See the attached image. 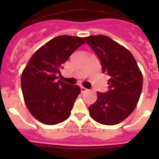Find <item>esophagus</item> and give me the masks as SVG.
<instances>
[{"instance_id":"34e87169","label":"esophagus","mask_w":159,"mask_h":159,"mask_svg":"<svg viewBox=\"0 0 159 159\" xmlns=\"http://www.w3.org/2000/svg\"><path fill=\"white\" fill-rule=\"evenodd\" d=\"M87 91V89L86 88V87H81V92H82V93H84V92H86Z\"/></svg>"}]
</instances>
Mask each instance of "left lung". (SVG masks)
<instances>
[{"instance_id":"left-lung-1","label":"left lung","mask_w":159,"mask_h":159,"mask_svg":"<svg viewBox=\"0 0 159 159\" xmlns=\"http://www.w3.org/2000/svg\"><path fill=\"white\" fill-rule=\"evenodd\" d=\"M99 58L102 72L110 77L109 91L97 92V100L88 107L95 120L106 125L120 123L130 115L140 97L143 76L134 57L124 46L107 36L85 37Z\"/></svg>"}]
</instances>
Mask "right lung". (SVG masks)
<instances>
[{"mask_svg": "<svg viewBox=\"0 0 159 159\" xmlns=\"http://www.w3.org/2000/svg\"><path fill=\"white\" fill-rule=\"evenodd\" d=\"M84 43L83 38L57 36L29 60L21 75V88L27 108L41 123L53 125L69 117L81 89L57 79L62 64Z\"/></svg>", "mask_w": 159, "mask_h": 159, "instance_id": "right-lung-1", "label": "right lung"}]
</instances>
